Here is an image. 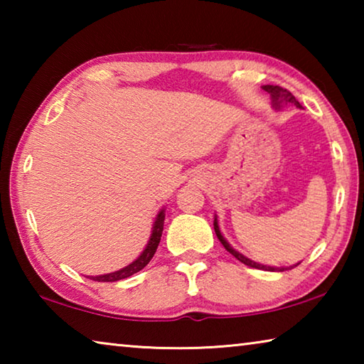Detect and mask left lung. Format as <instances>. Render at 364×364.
<instances>
[{
  "label": "left lung",
  "mask_w": 364,
  "mask_h": 364,
  "mask_svg": "<svg viewBox=\"0 0 364 364\" xmlns=\"http://www.w3.org/2000/svg\"><path fill=\"white\" fill-rule=\"evenodd\" d=\"M263 90L268 91L269 96H271V100H273V106H274L276 109H279L281 104H287V102H289V104H294V106H297V107H301L300 102H299L297 100H295L291 91H287L286 88H281V86H278V85H264ZM213 228H215V234H217V237L220 239V242L223 244V247H225L228 252H230V254H231L232 257H236L239 262L244 263V264H247V267H250V268L264 269V271H286V269H291V268L297 267V264H299V263H297V264H294V267H289V268H286V267L276 268V267H267V264L257 263V262H254V260H250V258L244 257L242 254H239L237 250H234V249L231 247L230 242L226 241V239L223 237V234H221V231H220V226H218L217 218L213 220Z\"/></svg>",
  "instance_id": "8db88e82"
}]
</instances>
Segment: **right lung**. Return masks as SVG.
Returning <instances> with one entry per match:
<instances>
[{"label":"right lung","instance_id":"obj_1","mask_svg":"<svg viewBox=\"0 0 364 364\" xmlns=\"http://www.w3.org/2000/svg\"><path fill=\"white\" fill-rule=\"evenodd\" d=\"M164 220H165V210L159 212L156 221H154L152 225V232H151V237H149V242H147L146 249L143 250V254H141L136 260L132 262L128 267L122 268L119 271H114V273H109V274H101V276H90V279L97 281V282H114V281H120V279H125V278H130L134 273H138V271L143 269L147 263L151 262V258L154 257L157 250V245L160 242V237H162V231H164Z\"/></svg>","mask_w":364,"mask_h":364}]
</instances>
